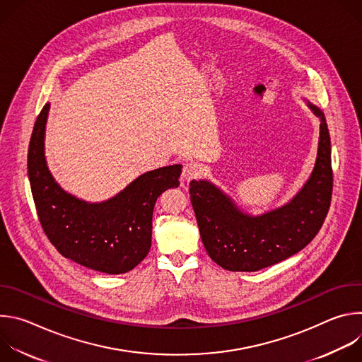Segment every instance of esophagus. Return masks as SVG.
Segmentation results:
<instances>
[{
    "label": "esophagus",
    "instance_id": "obj_1",
    "mask_svg": "<svg viewBox=\"0 0 362 362\" xmlns=\"http://www.w3.org/2000/svg\"><path fill=\"white\" fill-rule=\"evenodd\" d=\"M199 173H200V168H199V165H197V163H194V162H189V163H186V165L183 166L182 179H183L185 182H190L192 179L197 177V176H199Z\"/></svg>",
    "mask_w": 362,
    "mask_h": 362
}]
</instances>
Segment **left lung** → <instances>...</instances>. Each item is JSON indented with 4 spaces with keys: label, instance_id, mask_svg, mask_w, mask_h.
I'll use <instances>...</instances> for the list:
<instances>
[{
    "label": "left lung",
    "instance_id": "1",
    "mask_svg": "<svg viewBox=\"0 0 362 362\" xmlns=\"http://www.w3.org/2000/svg\"><path fill=\"white\" fill-rule=\"evenodd\" d=\"M320 119L314 169L298 193L285 204L252 215L212 182H190V200L206 252L219 267L255 272L295 255L320 232L332 196L331 139L322 110L305 98Z\"/></svg>",
    "mask_w": 362,
    "mask_h": 362
}]
</instances>
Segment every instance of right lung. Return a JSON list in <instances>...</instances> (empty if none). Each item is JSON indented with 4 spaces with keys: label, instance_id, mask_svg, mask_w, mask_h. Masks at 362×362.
<instances>
[{
    "label": "right lung",
    "instance_id": "obj_1",
    "mask_svg": "<svg viewBox=\"0 0 362 362\" xmlns=\"http://www.w3.org/2000/svg\"><path fill=\"white\" fill-rule=\"evenodd\" d=\"M49 103L42 107L28 146V179L41 226L69 259L110 275L136 268L151 246V218L158 197L177 187L182 165L150 170L103 202L66 192L51 175L44 153Z\"/></svg>",
    "mask_w": 362,
    "mask_h": 362
}]
</instances>
